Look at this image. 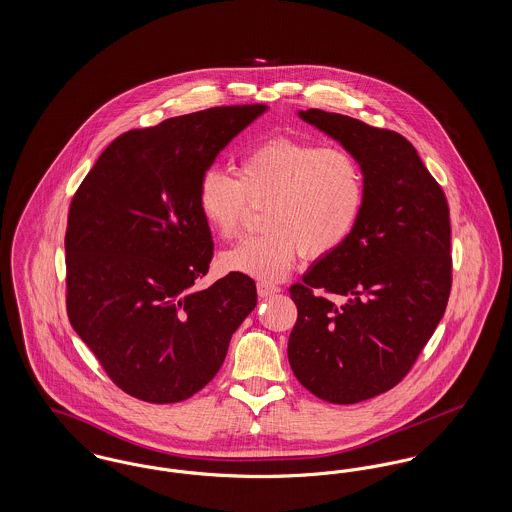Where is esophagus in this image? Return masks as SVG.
I'll use <instances>...</instances> for the list:
<instances>
[{"label": "esophagus", "mask_w": 512, "mask_h": 512, "mask_svg": "<svg viewBox=\"0 0 512 512\" xmlns=\"http://www.w3.org/2000/svg\"><path fill=\"white\" fill-rule=\"evenodd\" d=\"M278 292H280V288H276V286H270V284H265V282L257 284L259 297H270V295H276Z\"/></svg>", "instance_id": "1"}]
</instances>
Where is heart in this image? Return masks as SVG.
<instances>
[{"instance_id": "heart-1", "label": "heart", "mask_w": 512, "mask_h": 512, "mask_svg": "<svg viewBox=\"0 0 512 512\" xmlns=\"http://www.w3.org/2000/svg\"><path fill=\"white\" fill-rule=\"evenodd\" d=\"M365 195L363 169L349 151L278 136L251 147L238 176L203 172L197 207L215 234L234 238L249 203H268L267 234L224 251L220 265L270 284L292 272L301 251L311 259L338 251L363 215Z\"/></svg>"}]
</instances>
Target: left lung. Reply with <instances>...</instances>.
Masks as SVG:
<instances>
[{"label": "left lung", "mask_w": 512, "mask_h": 512, "mask_svg": "<svg viewBox=\"0 0 512 512\" xmlns=\"http://www.w3.org/2000/svg\"><path fill=\"white\" fill-rule=\"evenodd\" d=\"M361 165L365 207L351 238L290 288L295 378L320 399L359 403L411 370L451 292L443 190L401 134L340 113L297 111Z\"/></svg>", "instance_id": "left-lung-1"}]
</instances>
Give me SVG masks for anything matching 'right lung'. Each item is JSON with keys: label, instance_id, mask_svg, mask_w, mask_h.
<instances>
[{"label": "right lung", "instance_id": "add662e5", "mask_svg": "<svg viewBox=\"0 0 512 512\" xmlns=\"http://www.w3.org/2000/svg\"><path fill=\"white\" fill-rule=\"evenodd\" d=\"M267 105L211 107L113 140L69 209L67 313L109 378L147 403L207 386L257 305L255 282L195 280L213 257L197 207L203 172Z\"/></svg>", "mask_w": 512, "mask_h": 512}]
</instances>
